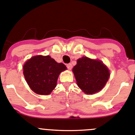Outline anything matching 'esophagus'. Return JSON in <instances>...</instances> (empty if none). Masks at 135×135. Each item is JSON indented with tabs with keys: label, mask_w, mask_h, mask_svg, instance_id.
I'll return each mask as SVG.
<instances>
[{
	"label": "esophagus",
	"mask_w": 135,
	"mask_h": 135,
	"mask_svg": "<svg viewBox=\"0 0 135 135\" xmlns=\"http://www.w3.org/2000/svg\"><path fill=\"white\" fill-rule=\"evenodd\" d=\"M66 67L68 68V69L70 70V69H72V67H73L72 64H70V63H69V64H67V65H66Z\"/></svg>",
	"instance_id": "1"
}]
</instances>
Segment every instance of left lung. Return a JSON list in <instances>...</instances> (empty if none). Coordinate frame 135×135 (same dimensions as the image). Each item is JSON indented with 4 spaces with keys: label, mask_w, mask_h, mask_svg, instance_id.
<instances>
[{
    "label": "left lung",
    "mask_w": 135,
    "mask_h": 135,
    "mask_svg": "<svg viewBox=\"0 0 135 135\" xmlns=\"http://www.w3.org/2000/svg\"><path fill=\"white\" fill-rule=\"evenodd\" d=\"M76 83L85 93L93 94L104 88L110 77V71L101 60L82 57L73 69Z\"/></svg>",
    "instance_id": "obj_1"
}]
</instances>
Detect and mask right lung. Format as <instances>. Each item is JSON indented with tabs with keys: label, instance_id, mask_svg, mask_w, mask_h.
Listing matches in <instances>:
<instances>
[{
	"label": "right lung",
	"instance_id": "obj_1",
	"mask_svg": "<svg viewBox=\"0 0 135 135\" xmlns=\"http://www.w3.org/2000/svg\"><path fill=\"white\" fill-rule=\"evenodd\" d=\"M66 69L50 56H35L23 65V75L33 91L39 95H49L56 87L62 71Z\"/></svg>",
	"mask_w": 135,
	"mask_h": 135
}]
</instances>
